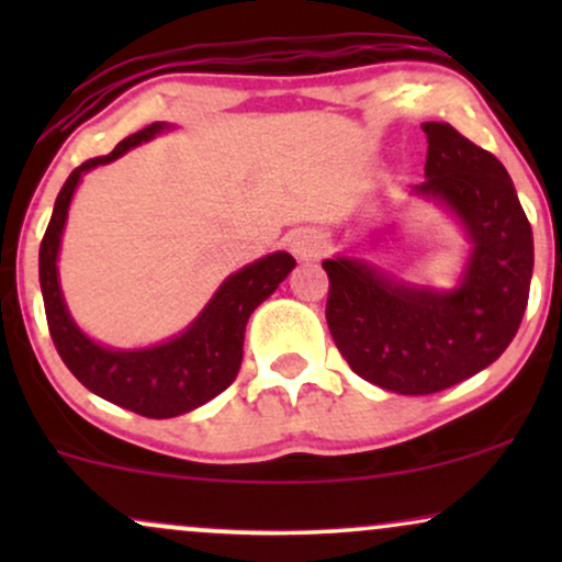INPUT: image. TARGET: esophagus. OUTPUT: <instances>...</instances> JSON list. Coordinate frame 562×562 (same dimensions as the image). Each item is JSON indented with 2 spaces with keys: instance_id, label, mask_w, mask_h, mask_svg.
I'll return each mask as SVG.
<instances>
[{
  "instance_id": "34e87169",
  "label": "esophagus",
  "mask_w": 562,
  "mask_h": 562,
  "mask_svg": "<svg viewBox=\"0 0 562 562\" xmlns=\"http://www.w3.org/2000/svg\"><path fill=\"white\" fill-rule=\"evenodd\" d=\"M288 245H290V254H293L299 261H314L325 254V237L312 227L295 229L293 235H290Z\"/></svg>"
}]
</instances>
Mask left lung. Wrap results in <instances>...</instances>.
<instances>
[{"label": "left lung", "instance_id": "obj_1", "mask_svg": "<svg viewBox=\"0 0 562 562\" xmlns=\"http://www.w3.org/2000/svg\"><path fill=\"white\" fill-rule=\"evenodd\" d=\"M425 182L465 227L473 254L454 290L417 288L359 259L322 261L330 277L327 327L359 378L425 396L502 357L524 319L533 272L531 224L505 166L449 124H423Z\"/></svg>", "mask_w": 562, "mask_h": 562}]
</instances>
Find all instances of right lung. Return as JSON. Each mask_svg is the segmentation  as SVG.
<instances>
[{
    "instance_id": "obj_1",
    "label": "right lung",
    "mask_w": 562,
    "mask_h": 562,
    "mask_svg": "<svg viewBox=\"0 0 562 562\" xmlns=\"http://www.w3.org/2000/svg\"><path fill=\"white\" fill-rule=\"evenodd\" d=\"M164 128H169V124H160V121L145 126L142 132L119 142L111 156L92 158L70 171L55 200L53 218H49L42 248H38V282H42L44 312H47L49 335H53L60 359L76 380L97 396L137 412L142 417H153V420L184 415L229 389L243 362V338L248 317L295 267L293 256L280 250V254L263 256L240 272L229 274L214 299L209 301V306L200 312V317L166 344L115 351V348L94 344L79 330V325L70 319L60 293V280H57V250H60L70 198H74L83 171L111 164L132 147L153 139Z\"/></svg>"
}]
</instances>
